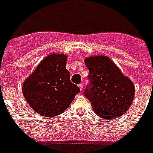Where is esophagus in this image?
Returning a JSON list of instances; mask_svg holds the SVG:
<instances>
[{"label": "esophagus", "instance_id": "obj_1", "mask_svg": "<svg viewBox=\"0 0 153 153\" xmlns=\"http://www.w3.org/2000/svg\"><path fill=\"white\" fill-rule=\"evenodd\" d=\"M78 86H79V88H80V90H81V91L83 90V85H82V83H79Z\"/></svg>", "mask_w": 153, "mask_h": 153}]
</instances>
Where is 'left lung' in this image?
Wrapping results in <instances>:
<instances>
[{"label":"left lung","instance_id":"left-lung-1","mask_svg":"<svg viewBox=\"0 0 153 153\" xmlns=\"http://www.w3.org/2000/svg\"><path fill=\"white\" fill-rule=\"evenodd\" d=\"M90 83L83 92L94 112L106 120L122 116L134 97V86L113 61L105 56L85 59Z\"/></svg>","mask_w":153,"mask_h":153}]
</instances>
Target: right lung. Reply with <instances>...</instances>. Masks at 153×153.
I'll return each instance as SVG.
<instances>
[{
	"label": "right lung",
	"instance_id": "1",
	"mask_svg": "<svg viewBox=\"0 0 153 153\" xmlns=\"http://www.w3.org/2000/svg\"><path fill=\"white\" fill-rule=\"evenodd\" d=\"M67 56L53 53L43 60L22 85L25 100L31 108L46 117L62 114L80 89L71 82L66 70Z\"/></svg>",
	"mask_w": 153,
	"mask_h": 153
}]
</instances>
